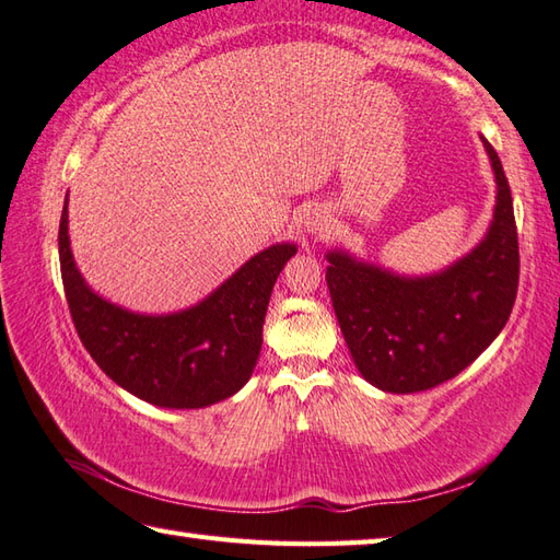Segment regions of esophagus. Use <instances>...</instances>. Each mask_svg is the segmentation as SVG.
Segmentation results:
<instances>
[{
	"label": "esophagus",
	"mask_w": 560,
	"mask_h": 560,
	"mask_svg": "<svg viewBox=\"0 0 560 560\" xmlns=\"http://www.w3.org/2000/svg\"><path fill=\"white\" fill-rule=\"evenodd\" d=\"M305 228H308V233H315V235H323L325 230H330V221H327L325 213H308V218H305Z\"/></svg>",
	"instance_id": "obj_1"
}]
</instances>
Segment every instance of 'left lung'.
<instances>
[{
	"label": "left lung",
	"mask_w": 560,
	"mask_h": 560,
	"mask_svg": "<svg viewBox=\"0 0 560 560\" xmlns=\"http://www.w3.org/2000/svg\"><path fill=\"white\" fill-rule=\"evenodd\" d=\"M495 211L486 237L442 271L405 277L327 252V289L359 374L386 393L430 390L474 364L500 335L517 299L520 245L512 194L498 152Z\"/></svg>",
	"instance_id": "1"
}]
</instances>
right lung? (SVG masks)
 Returning <instances> with one entry per match:
<instances>
[{
  "label": "right lung",
  "mask_w": 560,
  "mask_h": 560,
  "mask_svg": "<svg viewBox=\"0 0 560 560\" xmlns=\"http://www.w3.org/2000/svg\"><path fill=\"white\" fill-rule=\"evenodd\" d=\"M60 271L74 330L98 369L136 398L170 410H199L245 386L257 366L271 289L293 243L257 252L191 308L133 313L92 291L74 265L68 199L60 215Z\"/></svg>",
  "instance_id": "obj_1"
}]
</instances>
